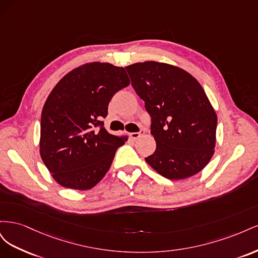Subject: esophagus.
I'll return each instance as SVG.
<instances>
[{"instance_id": "34e87169", "label": "esophagus", "mask_w": 258, "mask_h": 258, "mask_svg": "<svg viewBox=\"0 0 258 258\" xmlns=\"http://www.w3.org/2000/svg\"><path fill=\"white\" fill-rule=\"evenodd\" d=\"M143 135H144V130H141L140 132H132V134H130V138L132 140H137V139H139L140 137L143 136Z\"/></svg>"}]
</instances>
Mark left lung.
Returning <instances> with one entry per match:
<instances>
[{
	"instance_id": "1",
	"label": "left lung",
	"mask_w": 258,
	"mask_h": 258,
	"mask_svg": "<svg viewBox=\"0 0 258 258\" xmlns=\"http://www.w3.org/2000/svg\"><path fill=\"white\" fill-rule=\"evenodd\" d=\"M152 117L156 151L145 161L169 179L190 177L214 154L217 116L204 88L185 70L145 61L126 67Z\"/></svg>"
}]
</instances>
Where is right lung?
Segmentation results:
<instances>
[{"mask_svg": "<svg viewBox=\"0 0 258 258\" xmlns=\"http://www.w3.org/2000/svg\"><path fill=\"white\" fill-rule=\"evenodd\" d=\"M129 84L123 68L90 62L54 86L42 111L40 154L58 184L87 190L104 177L128 138L108 134L101 119L112 97Z\"/></svg>", "mask_w": 258, "mask_h": 258, "instance_id": "add662e5", "label": "right lung"}]
</instances>
